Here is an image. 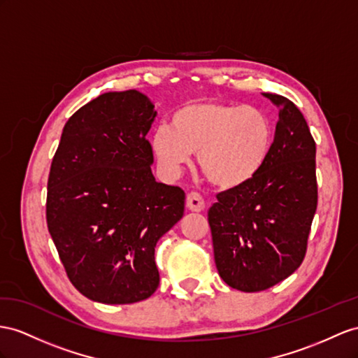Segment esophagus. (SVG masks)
<instances>
[{"mask_svg": "<svg viewBox=\"0 0 358 358\" xmlns=\"http://www.w3.org/2000/svg\"><path fill=\"white\" fill-rule=\"evenodd\" d=\"M186 207L190 210V212H203L206 207V201L198 194V192H190L186 198Z\"/></svg>", "mask_w": 358, "mask_h": 358, "instance_id": "esophagus-1", "label": "esophagus"}]
</instances>
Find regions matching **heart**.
<instances>
[{
    "label": "heart",
    "instance_id": "heart-1",
    "mask_svg": "<svg viewBox=\"0 0 358 358\" xmlns=\"http://www.w3.org/2000/svg\"><path fill=\"white\" fill-rule=\"evenodd\" d=\"M269 115L254 106L195 101L171 115V127L159 125L151 150L160 169L177 177L198 152V164L213 185L233 189L257 173L272 148Z\"/></svg>",
    "mask_w": 358,
    "mask_h": 358
}]
</instances>
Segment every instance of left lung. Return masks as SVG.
Wrapping results in <instances>:
<instances>
[{
  "mask_svg": "<svg viewBox=\"0 0 358 358\" xmlns=\"http://www.w3.org/2000/svg\"><path fill=\"white\" fill-rule=\"evenodd\" d=\"M263 95L280 108L268 160L245 185L217 194L208 210L217 272L242 292L266 290L301 266L317 207L307 121L290 99Z\"/></svg>",
  "mask_w": 358,
  "mask_h": 358,
  "instance_id": "obj_1",
  "label": "left lung"
}]
</instances>
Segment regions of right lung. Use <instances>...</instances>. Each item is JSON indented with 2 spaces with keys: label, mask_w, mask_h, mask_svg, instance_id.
<instances>
[{
  "label": "right lung",
  "mask_w": 358,
  "mask_h": 358,
  "mask_svg": "<svg viewBox=\"0 0 358 358\" xmlns=\"http://www.w3.org/2000/svg\"><path fill=\"white\" fill-rule=\"evenodd\" d=\"M155 115L137 90L99 95L69 117L51 163L48 231L72 286L103 304L157 290L155 245L185 213V190L151 172Z\"/></svg>",
  "instance_id": "add662e5"
}]
</instances>
